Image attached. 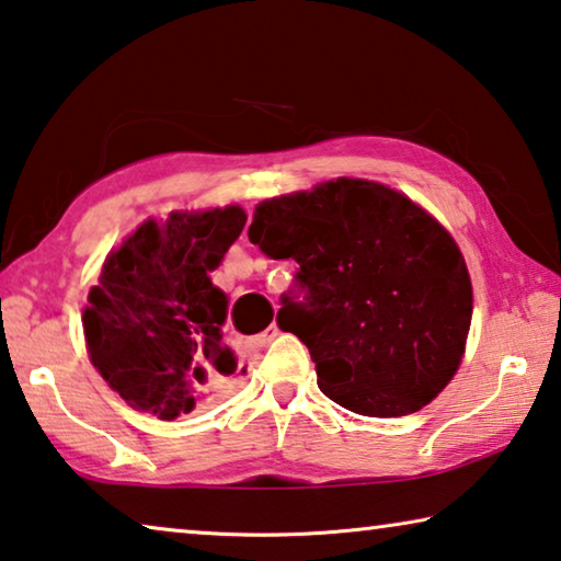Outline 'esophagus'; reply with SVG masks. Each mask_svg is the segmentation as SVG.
Returning a JSON list of instances; mask_svg holds the SVG:
<instances>
[{
  "label": "esophagus",
  "instance_id": "obj_1",
  "mask_svg": "<svg viewBox=\"0 0 561 561\" xmlns=\"http://www.w3.org/2000/svg\"><path fill=\"white\" fill-rule=\"evenodd\" d=\"M278 333H280V328H278V323H273V325H271L268 330H263V333H261L259 337H255V341H253V343H255V345H265V343H271V341H273V337H275V335H278Z\"/></svg>",
  "mask_w": 561,
  "mask_h": 561
}]
</instances>
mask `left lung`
Returning a JSON list of instances; mask_svg holds the SVG:
<instances>
[{
	"label": "left lung",
	"instance_id": "8db88e82",
	"mask_svg": "<svg viewBox=\"0 0 561 561\" xmlns=\"http://www.w3.org/2000/svg\"><path fill=\"white\" fill-rule=\"evenodd\" d=\"M293 259L306 300L278 323L308 345L318 385L365 417H402L443 392L465 357L472 280L439 220L385 183L333 179L261 201L248 228Z\"/></svg>",
	"mask_w": 561,
	"mask_h": 561
}]
</instances>
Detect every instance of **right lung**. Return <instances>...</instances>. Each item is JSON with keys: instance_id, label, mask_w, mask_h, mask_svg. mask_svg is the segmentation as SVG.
<instances>
[{"instance_id": "right-lung-1", "label": "right lung", "mask_w": 561, "mask_h": 561, "mask_svg": "<svg viewBox=\"0 0 561 561\" xmlns=\"http://www.w3.org/2000/svg\"><path fill=\"white\" fill-rule=\"evenodd\" d=\"M245 218L236 204L171 210L108 251L81 323L91 365L128 408L176 420L245 375L224 343L228 296L210 280Z\"/></svg>"}]
</instances>
